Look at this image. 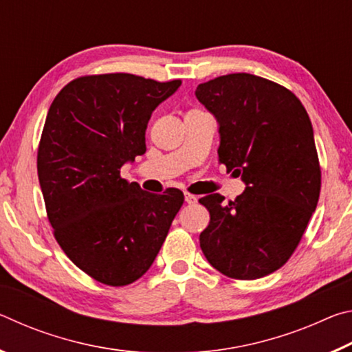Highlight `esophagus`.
Wrapping results in <instances>:
<instances>
[{
  "label": "esophagus",
  "instance_id": "esophagus-1",
  "mask_svg": "<svg viewBox=\"0 0 352 352\" xmlns=\"http://www.w3.org/2000/svg\"><path fill=\"white\" fill-rule=\"evenodd\" d=\"M184 200H186V204H189V205H194V204H197V200H199V199L195 197V195L186 192V194H184Z\"/></svg>",
  "mask_w": 352,
  "mask_h": 352
}]
</instances>
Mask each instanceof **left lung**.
<instances>
[{"mask_svg": "<svg viewBox=\"0 0 352 352\" xmlns=\"http://www.w3.org/2000/svg\"><path fill=\"white\" fill-rule=\"evenodd\" d=\"M195 96L219 124V162L245 183L234 201L220 194L199 200L211 216L201 252L230 278L270 275L295 252L318 204L311 119L287 88L247 73L200 83Z\"/></svg>", "mask_w": 352, "mask_h": 352, "instance_id": "left-lung-1", "label": "left lung"}]
</instances>
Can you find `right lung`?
I'll return each mask as SVG.
<instances>
[{
	"label": "right lung",
	"instance_id": "1",
	"mask_svg": "<svg viewBox=\"0 0 352 352\" xmlns=\"http://www.w3.org/2000/svg\"><path fill=\"white\" fill-rule=\"evenodd\" d=\"M180 80L116 73L69 82L52 100L41 133L37 170L58 245L87 275L127 285L151 269L184 195L146 192L121 178L146 153L152 111Z\"/></svg>",
	"mask_w": 352,
	"mask_h": 352
}]
</instances>
